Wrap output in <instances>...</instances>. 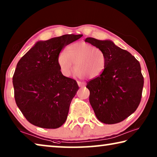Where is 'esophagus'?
<instances>
[{
  "mask_svg": "<svg viewBox=\"0 0 157 157\" xmlns=\"http://www.w3.org/2000/svg\"><path fill=\"white\" fill-rule=\"evenodd\" d=\"M78 86H79V87H83V86H85V83L83 82L78 81Z\"/></svg>",
  "mask_w": 157,
  "mask_h": 157,
  "instance_id": "34e87169",
  "label": "esophagus"
}]
</instances>
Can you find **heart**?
I'll list each match as a JSON object with an SVG mask.
<instances>
[{
    "label": "heart",
    "mask_w": 157,
    "mask_h": 157,
    "mask_svg": "<svg viewBox=\"0 0 157 157\" xmlns=\"http://www.w3.org/2000/svg\"><path fill=\"white\" fill-rule=\"evenodd\" d=\"M107 62V56L101 49L84 42L70 44L58 56L59 66L63 75H71L74 64L75 73L83 79L98 78L105 71Z\"/></svg>",
    "instance_id": "heart-1"
}]
</instances>
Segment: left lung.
Instances as JSON below:
<instances>
[{
	"label": "left lung",
	"instance_id": "1",
	"mask_svg": "<svg viewBox=\"0 0 157 157\" xmlns=\"http://www.w3.org/2000/svg\"><path fill=\"white\" fill-rule=\"evenodd\" d=\"M85 42L101 49L108 61L103 73L86 82L91 105L101 122H121L133 113L140 103L144 78L140 63L110 40L87 38Z\"/></svg>",
	"mask_w": 157,
	"mask_h": 157
}]
</instances>
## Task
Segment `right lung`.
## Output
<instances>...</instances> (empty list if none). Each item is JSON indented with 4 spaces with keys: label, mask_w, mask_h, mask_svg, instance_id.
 Wrapping results in <instances>:
<instances>
[{
    "label": "right lung",
    "mask_w": 157,
    "mask_h": 157,
    "mask_svg": "<svg viewBox=\"0 0 157 157\" xmlns=\"http://www.w3.org/2000/svg\"><path fill=\"white\" fill-rule=\"evenodd\" d=\"M82 36L67 34L38 42L17 63L12 78L14 99L33 125L57 128L65 123L79 86L76 80L63 75L58 56L64 47Z\"/></svg>",
    "instance_id": "1"
}]
</instances>
